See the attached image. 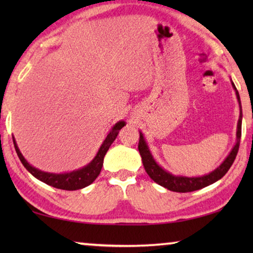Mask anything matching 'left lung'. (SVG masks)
<instances>
[{"label":"left lung","mask_w":253,"mask_h":253,"mask_svg":"<svg viewBox=\"0 0 253 253\" xmlns=\"http://www.w3.org/2000/svg\"><path fill=\"white\" fill-rule=\"evenodd\" d=\"M231 85L236 93V98L240 105V119L237 122V131H236V143H235L233 150L230 151V153L228 154V157L224 159L222 164L219 167L214 169L213 171L209 172V174L203 175V176H197V177H188V176H181V175H174L171 172H169L158 165V162L154 160L153 155H152L148 145L145 140L144 134L139 131V144H138V150H139L141 160H143L144 168L148 176L153 179L155 183H158L159 185L164 186V188L170 190V191L175 192H191L196 191V190L203 189L205 186H209L216 181H219L220 178H222L226 172L229 170V168L233 165V162L236 158L238 147H240V141H241V134H242V105H241V99L238 91L236 89V86L233 82Z\"/></svg>","instance_id":"left-lung-1"}]
</instances>
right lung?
I'll return each mask as SVG.
<instances>
[{
    "label": "right lung",
    "instance_id": "1",
    "mask_svg": "<svg viewBox=\"0 0 253 253\" xmlns=\"http://www.w3.org/2000/svg\"><path fill=\"white\" fill-rule=\"evenodd\" d=\"M126 126L124 121H120L115 126L112 127V130L109 131L107 137L103 140V143L100 146L98 153L94 157V159L89 162L88 165L84 166L83 168L76 169V170L69 171V172H62V174H55V172H47L42 171L40 169L33 167L32 165H30L26 161V159L23 157V154L20 153L18 146H17L15 137L12 136L13 145H15L17 155H18L19 160L22 161L24 167L27 169V171L31 172L34 177L39 179V181L46 183V184L54 186L56 189L61 190H68V191H74V190H79L85 188L92 184L95 181V178L98 177L100 171H101L102 165H103V158L107 153V151L109 150L110 145L113 144V141L116 139L117 134H119L120 130Z\"/></svg>",
    "mask_w": 253,
    "mask_h": 253
}]
</instances>
